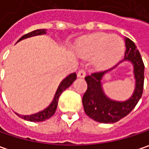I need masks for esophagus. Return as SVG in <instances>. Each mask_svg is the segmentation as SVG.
Segmentation results:
<instances>
[{
	"instance_id": "esophagus-1",
	"label": "esophagus",
	"mask_w": 149,
	"mask_h": 149,
	"mask_svg": "<svg viewBox=\"0 0 149 149\" xmlns=\"http://www.w3.org/2000/svg\"><path fill=\"white\" fill-rule=\"evenodd\" d=\"M85 75H86V72H85L84 70H80L77 72V77H81L82 78V77H84Z\"/></svg>"
}]
</instances>
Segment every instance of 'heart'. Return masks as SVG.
I'll use <instances>...</instances> for the list:
<instances>
[{
    "instance_id": "heart-1",
    "label": "heart",
    "mask_w": 149,
    "mask_h": 149,
    "mask_svg": "<svg viewBox=\"0 0 149 149\" xmlns=\"http://www.w3.org/2000/svg\"><path fill=\"white\" fill-rule=\"evenodd\" d=\"M125 47V42L120 36L97 32L80 39L75 50L81 57L92 58V64L96 69L104 70L120 61Z\"/></svg>"
}]
</instances>
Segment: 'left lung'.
<instances>
[{
    "label": "left lung",
    "instance_id": "1",
    "mask_svg": "<svg viewBox=\"0 0 149 149\" xmlns=\"http://www.w3.org/2000/svg\"><path fill=\"white\" fill-rule=\"evenodd\" d=\"M126 50L124 60L113 67L85 77L88 88L83 96V105L85 113L92 119L103 123H115L128 115L141 99L144 83V64L135 43L127 37L125 38ZM123 61H128L133 66L135 88L132 96L125 101H115L109 98L104 92L102 80L104 76L116 68Z\"/></svg>",
    "mask_w": 149,
    "mask_h": 149
}]
</instances>
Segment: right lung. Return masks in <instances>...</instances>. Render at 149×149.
<instances>
[{"instance_id":"1","label":"right lung","mask_w":149,"mask_h":149,"mask_svg":"<svg viewBox=\"0 0 149 149\" xmlns=\"http://www.w3.org/2000/svg\"><path fill=\"white\" fill-rule=\"evenodd\" d=\"M47 30L46 29H39V30H36L34 31H31L28 34L24 35L22 37H20L19 39V42H20L24 39H26V38H29V37H31V36H40V35H45L47 32ZM77 78V74L76 73H71L69 74L67 77H65L60 84L59 87L56 90V93L54 96V99L52 102L47 106V107L36 113L31 115H20L19 113H16L19 117L22 118L24 120H27V121H31V122H42V121H44L46 119H48L49 118H51L53 115L54 114L55 111H56V108H57V105H58V101H59V98H60V95L62 94V92L66 89L67 88H69L72 83L74 82Z\"/></svg>"}]
</instances>
